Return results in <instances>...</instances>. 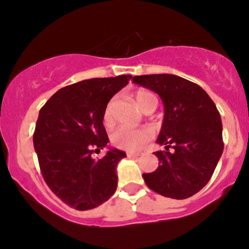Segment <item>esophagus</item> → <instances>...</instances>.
Segmentation results:
<instances>
[{
  "label": "esophagus",
  "instance_id": "1",
  "mask_svg": "<svg viewBox=\"0 0 249 249\" xmlns=\"http://www.w3.org/2000/svg\"><path fill=\"white\" fill-rule=\"evenodd\" d=\"M126 155H127V158H138V156H140V154H137V153H127Z\"/></svg>",
  "mask_w": 249,
  "mask_h": 249
}]
</instances>
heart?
Returning a JSON list of instances; mask_svg holds the SVG:
<instances>
[{
  "instance_id": "obj_1",
  "label": "heart",
  "mask_w": 249,
  "mask_h": 249,
  "mask_svg": "<svg viewBox=\"0 0 249 249\" xmlns=\"http://www.w3.org/2000/svg\"><path fill=\"white\" fill-rule=\"evenodd\" d=\"M135 100L137 106L140 107L142 111H144L146 107L150 106V105L158 106V99H156V96L148 90H138L137 93L135 94ZM111 112L112 101H109L104 111L105 124H109V123H111ZM148 138V131L144 129L119 127V129H117L116 131L111 135V143L118 149H122V150H126L132 153V151L140 150V149L145 144Z\"/></svg>"
}]
</instances>
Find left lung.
Listing matches in <instances>:
<instances>
[{"instance_id":"1","label":"left lung","mask_w":249,"mask_h":249,"mask_svg":"<svg viewBox=\"0 0 249 249\" xmlns=\"http://www.w3.org/2000/svg\"><path fill=\"white\" fill-rule=\"evenodd\" d=\"M132 81L159 94L164 107L156 143L166 150L154 153L160 166L143 179L159 195L186 199L208 184L223 153L219 112L208 93L186 78L154 74Z\"/></svg>"}]
</instances>
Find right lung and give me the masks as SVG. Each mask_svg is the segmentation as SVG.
Listing matches in <instances>:
<instances>
[{
    "label": "right lung",
    "mask_w": 249,
    "mask_h": 249,
    "mask_svg": "<svg viewBox=\"0 0 249 249\" xmlns=\"http://www.w3.org/2000/svg\"><path fill=\"white\" fill-rule=\"evenodd\" d=\"M131 75L90 78L53 94L39 111L33 144L50 190L70 208L85 211L101 205L117 190V164L126 154L108 148L104 111Z\"/></svg>",
    "instance_id": "add662e5"
}]
</instances>
